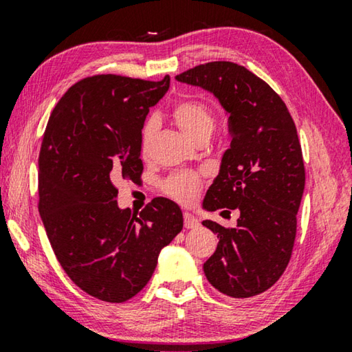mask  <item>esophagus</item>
I'll use <instances>...</instances> for the list:
<instances>
[{
	"mask_svg": "<svg viewBox=\"0 0 352 352\" xmlns=\"http://www.w3.org/2000/svg\"><path fill=\"white\" fill-rule=\"evenodd\" d=\"M197 226H199V219L194 217L192 214L184 212V228L194 230V228H197Z\"/></svg>",
	"mask_w": 352,
	"mask_h": 352,
	"instance_id": "obj_1",
	"label": "esophagus"
}]
</instances>
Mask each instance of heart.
I'll list each match as a JSON object with an SVG mask.
<instances>
[{
  "label": "heart",
  "mask_w": 352,
  "mask_h": 352,
  "mask_svg": "<svg viewBox=\"0 0 352 352\" xmlns=\"http://www.w3.org/2000/svg\"><path fill=\"white\" fill-rule=\"evenodd\" d=\"M172 116L182 132L192 141L197 140L200 135H211L214 130V116L211 110L197 100L180 102L172 111ZM155 130H157V122L153 119H148L141 130V153L144 157L151 152ZM201 184L204 183L197 174L180 172V174L169 177L168 182L164 183V188L172 199L183 205H189L199 197Z\"/></svg>",
  "instance_id": "heart-1"
}]
</instances>
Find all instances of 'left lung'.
Returning a JSON list of instances; mask_svg holds the SVG:
<instances>
[{
  "mask_svg": "<svg viewBox=\"0 0 352 352\" xmlns=\"http://www.w3.org/2000/svg\"><path fill=\"white\" fill-rule=\"evenodd\" d=\"M175 79L214 94L230 116L231 144L204 208L241 216L234 228L201 222L219 239L205 276L228 296L259 295L281 278L294 250L306 182L295 122L269 83L237 63L199 65Z\"/></svg>",
  "mask_w": 352,
  "mask_h": 352,
  "instance_id": "1",
  "label": "left lung"
}]
</instances>
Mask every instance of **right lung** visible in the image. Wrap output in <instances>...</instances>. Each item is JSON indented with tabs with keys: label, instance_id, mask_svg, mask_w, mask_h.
Listing matches in <instances>:
<instances>
[{
	"label": "right lung",
	"instance_id": "add662e5",
	"mask_svg": "<svg viewBox=\"0 0 352 352\" xmlns=\"http://www.w3.org/2000/svg\"><path fill=\"white\" fill-rule=\"evenodd\" d=\"M169 83V76L87 77L58 100L43 135L38 211L47 239L71 281L107 302L144 289L160 252L183 228L169 199H153L140 214L116 200L118 183L141 182V130Z\"/></svg>",
	"mask_w": 352,
	"mask_h": 352
}]
</instances>
